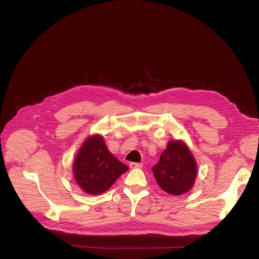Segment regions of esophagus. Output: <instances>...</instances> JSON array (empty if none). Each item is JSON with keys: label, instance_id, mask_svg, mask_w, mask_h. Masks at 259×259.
<instances>
[{"label": "esophagus", "instance_id": "1", "mask_svg": "<svg viewBox=\"0 0 259 259\" xmlns=\"http://www.w3.org/2000/svg\"><path fill=\"white\" fill-rule=\"evenodd\" d=\"M143 166L142 163H136V162H131L130 163V167L131 168H140Z\"/></svg>", "mask_w": 259, "mask_h": 259}]
</instances>
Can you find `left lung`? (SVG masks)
I'll return each instance as SVG.
<instances>
[{"instance_id":"obj_1","label":"left lung","mask_w":259,"mask_h":259,"mask_svg":"<svg viewBox=\"0 0 259 259\" xmlns=\"http://www.w3.org/2000/svg\"><path fill=\"white\" fill-rule=\"evenodd\" d=\"M161 189L174 195H182L193 187L197 177V163L191 151L182 140H171L152 167Z\"/></svg>"}]
</instances>
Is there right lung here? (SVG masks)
<instances>
[{
	"instance_id": "obj_1",
	"label": "right lung",
	"mask_w": 259,
	"mask_h": 259,
	"mask_svg": "<svg viewBox=\"0 0 259 259\" xmlns=\"http://www.w3.org/2000/svg\"><path fill=\"white\" fill-rule=\"evenodd\" d=\"M127 169L108 150L100 135H93L85 140L73 163L75 182L89 194L105 192Z\"/></svg>"
}]
</instances>
